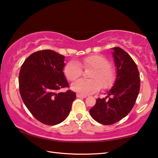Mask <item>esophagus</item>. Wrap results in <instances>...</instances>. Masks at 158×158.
I'll list each match as a JSON object with an SVG mask.
<instances>
[{
  "mask_svg": "<svg viewBox=\"0 0 158 158\" xmlns=\"http://www.w3.org/2000/svg\"><path fill=\"white\" fill-rule=\"evenodd\" d=\"M76 96H77V97H78V98H86L87 97L86 95H82V94H77Z\"/></svg>",
  "mask_w": 158,
  "mask_h": 158,
  "instance_id": "1",
  "label": "esophagus"
}]
</instances>
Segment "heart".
I'll return each instance as SVG.
<instances>
[{"instance_id": "b5f03b06", "label": "heart", "mask_w": 158, "mask_h": 158, "mask_svg": "<svg viewBox=\"0 0 158 158\" xmlns=\"http://www.w3.org/2000/svg\"><path fill=\"white\" fill-rule=\"evenodd\" d=\"M80 64L85 69H92L89 74L91 79H81L71 85V89L81 94H89L97 92L101 87L103 89L112 87L116 81L115 71L110 66V62L102 55H90L82 58ZM64 74L69 81L81 77L82 69L76 61H71L64 68Z\"/></svg>"}]
</instances>
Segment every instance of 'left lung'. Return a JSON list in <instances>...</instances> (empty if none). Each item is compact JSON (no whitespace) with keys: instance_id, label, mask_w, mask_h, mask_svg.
<instances>
[{"instance_id":"left-lung-1","label":"left lung","mask_w":158,"mask_h":158,"mask_svg":"<svg viewBox=\"0 0 158 158\" xmlns=\"http://www.w3.org/2000/svg\"><path fill=\"white\" fill-rule=\"evenodd\" d=\"M117 77L108 96L98 98L89 110L92 117L104 125H113L125 118L132 109L140 89V77L137 66L122 48H113Z\"/></svg>"}]
</instances>
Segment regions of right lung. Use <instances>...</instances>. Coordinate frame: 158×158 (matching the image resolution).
<instances>
[{
  "mask_svg": "<svg viewBox=\"0 0 158 158\" xmlns=\"http://www.w3.org/2000/svg\"><path fill=\"white\" fill-rule=\"evenodd\" d=\"M65 56L50 50L33 52L21 66L19 87L21 97L36 120L55 125L65 120L76 94L69 87L63 68Z\"/></svg>",
  "mask_w": 158,
  "mask_h": 158,
  "instance_id": "add662e5",
  "label": "right lung"
}]
</instances>
